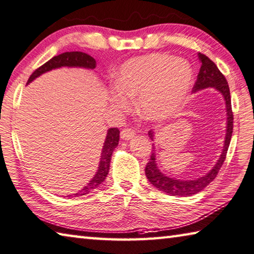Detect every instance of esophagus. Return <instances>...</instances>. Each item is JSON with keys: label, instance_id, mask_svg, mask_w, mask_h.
<instances>
[{"label": "esophagus", "instance_id": "34e87169", "mask_svg": "<svg viewBox=\"0 0 254 254\" xmlns=\"http://www.w3.org/2000/svg\"><path fill=\"white\" fill-rule=\"evenodd\" d=\"M135 135H136L135 130L130 129V128H125V129H123L122 131V138L125 140H129L131 138H134Z\"/></svg>", "mask_w": 254, "mask_h": 254}]
</instances>
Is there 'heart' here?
Listing matches in <instances>:
<instances>
[{"label":"heart","mask_w":254,"mask_h":254,"mask_svg":"<svg viewBox=\"0 0 254 254\" xmlns=\"http://www.w3.org/2000/svg\"><path fill=\"white\" fill-rule=\"evenodd\" d=\"M111 102L119 108L129 106V97H138L137 106L146 119L163 120L179 110L193 82L188 62L165 53L131 58L116 73Z\"/></svg>","instance_id":"b5f03b06"}]
</instances>
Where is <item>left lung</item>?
<instances>
[{
	"label": "left lung",
	"instance_id": "left-lung-1",
	"mask_svg": "<svg viewBox=\"0 0 254 254\" xmlns=\"http://www.w3.org/2000/svg\"><path fill=\"white\" fill-rule=\"evenodd\" d=\"M199 61H201V69L197 74V80L193 87V92H196L199 90L206 88H214L215 90L222 93L224 98L225 106H226V134H225V140L223 150L220 158L217 159L216 164L212 170L199 179L195 180H189V181H182L172 179V177L167 176L159 171L156 163V150H155V146L153 144V150L150 158L146 165L145 173L147 176L148 181L152 183L155 188L159 190H163L164 193H167L168 195H173V196H192V195L201 192L206 186L211 183V182L215 179L217 173H219L220 168L223 165L225 161L226 153H228L231 137H232L233 132V113L232 107H231V96H230V88L228 81L221 71L217 68L216 64L213 62L210 58H207L205 55L198 53ZM149 138L154 140L155 132L153 130L148 131Z\"/></svg>",
	"mask_w": 254,
	"mask_h": 254
}]
</instances>
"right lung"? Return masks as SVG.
I'll use <instances>...</instances> for the list:
<instances>
[{
	"label": "right lung",
	"mask_w": 254,
	"mask_h": 254,
	"mask_svg": "<svg viewBox=\"0 0 254 254\" xmlns=\"http://www.w3.org/2000/svg\"><path fill=\"white\" fill-rule=\"evenodd\" d=\"M62 66H70V68H86V69H95L96 68V60L93 59L91 56L87 55V53L80 52V51H72V52H64L61 53L59 56L53 57L52 59L49 60L46 64H42L40 68H38L34 72L30 75L26 84L32 82L35 78L40 77V75L51 71L53 69L62 68ZM119 141V129L118 128H110L107 131V136L105 139L104 146H102L100 162L98 165V171L92 177L91 181L84 186L82 190H80L78 193L72 194L73 196H81V195H86L92 190L97 189L102 182L106 180L107 175L109 172L110 166V159L111 155H113L114 149L117 147ZM70 196V195H69Z\"/></svg>",
	"instance_id": "right-lung-1"
}]
</instances>
